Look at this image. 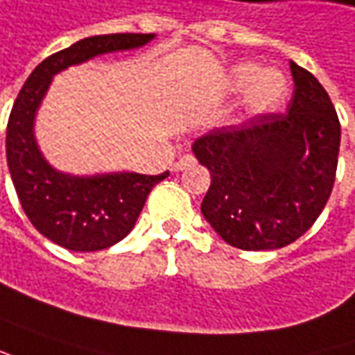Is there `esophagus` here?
I'll use <instances>...</instances> for the list:
<instances>
[{
	"label": "esophagus",
	"mask_w": 355,
	"mask_h": 355,
	"mask_svg": "<svg viewBox=\"0 0 355 355\" xmlns=\"http://www.w3.org/2000/svg\"><path fill=\"white\" fill-rule=\"evenodd\" d=\"M196 163V159H194V155H190V153H187V155H182V157L178 159L177 163H175V171H184L187 167H190V165H194Z\"/></svg>",
	"instance_id": "1"
}]
</instances>
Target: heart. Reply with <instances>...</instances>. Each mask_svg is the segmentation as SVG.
I'll list each match as a JSON object with an SVG mask.
<instances>
[{"label":"heart","mask_w":355,"mask_h":355,"mask_svg":"<svg viewBox=\"0 0 355 355\" xmlns=\"http://www.w3.org/2000/svg\"><path fill=\"white\" fill-rule=\"evenodd\" d=\"M259 73L260 67L254 64H241L233 71L235 83L239 87H247L252 83L247 98V107L250 112H266L274 108L288 91V83L278 71L268 69L262 71L260 76Z\"/></svg>","instance_id":"1"}]
</instances>
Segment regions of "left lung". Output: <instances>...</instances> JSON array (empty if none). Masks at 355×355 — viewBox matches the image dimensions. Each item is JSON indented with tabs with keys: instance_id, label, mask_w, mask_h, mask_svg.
Listing matches in <instances>:
<instances>
[{
	"instance_id": "left-lung-1",
	"label": "left lung",
	"mask_w": 355,
	"mask_h": 355,
	"mask_svg": "<svg viewBox=\"0 0 355 355\" xmlns=\"http://www.w3.org/2000/svg\"><path fill=\"white\" fill-rule=\"evenodd\" d=\"M293 96L282 114L218 128L192 146L211 184L202 214L219 237L243 250H274L317 221L334 187L340 122L324 87L289 64Z\"/></svg>"
}]
</instances>
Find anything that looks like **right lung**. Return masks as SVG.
<instances>
[{
	"instance_id": "right-lung-1",
	"label": "right lung",
	"mask_w": 355,
	"mask_h": 355,
	"mask_svg": "<svg viewBox=\"0 0 355 355\" xmlns=\"http://www.w3.org/2000/svg\"><path fill=\"white\" fill-rule=\"evenodd\" d=\"M155 35H98L83 38L48 56L35 67L7 122V165L26 218L46 239L76 252H91L116 245L136 225L151 188L163 175L107 173L93 177L66 175L52 167L35 139L36 110L52 77L66 67L83 64L108 52L147 44Z\"/></svg>"
}]
</instances>
